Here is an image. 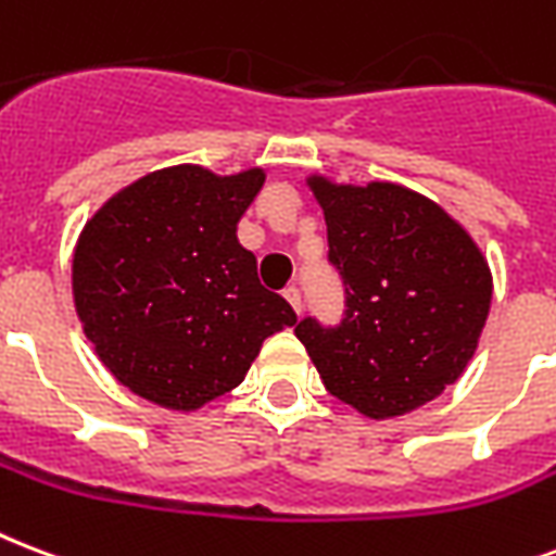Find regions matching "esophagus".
<instances>
[{
    "instance_id": "obj_1",
    "label": "esophagus",
    "mask_w": 556,
    "mask_h": 556,
    "mask_svg": "<svg viewBox=\"0 0 556 556\" xmlns=\"http://www.w3.org/2000/svg\"><path fill=\"white\" fill-rule=\"evenodd\" d=\"M282 296H286V300H288V306L294 308L296 315H300V312H303V303H300V291H296V288H286V291H282Z\"/></svg>"
}]
</instances>
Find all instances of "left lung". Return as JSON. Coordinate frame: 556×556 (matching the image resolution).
I'll list each match as a JSON object with an SVG mask.
<instances>
[{"label":"left lung","instance_id":"obj_1","mask_svg":"<svg viewBox=\"0 0 556 556\" xmlns=\"http://www.w3.org/2000/svg\"><path fill=\"white\" fill-rule=\"evenodd\" d=\"M341 270L346 317H306L296 338L326 391L370 419L438 400L472 362L493 303V274L476 239L426 194L388 180L334 184L308 175Z\"/></svg>","mask_w":556,"mask_h":556}]
</instances>
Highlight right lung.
<instances>
[{
  "mask_svg": "<svg viewBox=\"0 0 556 556\" xmlns=\"http://www.w3.org/2000/svg\"><path fill=\"white\" fill-rule=\"evenodd\" d=\"M265 168L215 175L168 165L139 177L84 224L72 296L101 364L142 400L198 410L239 388L294 308L256 277L239 222Z\"/></svg>",
  "mask_w": 556,
  "mask_h": 556,
  "instance_id": "right-lung-1",
  "label": "right lung"
}]
</instances>
